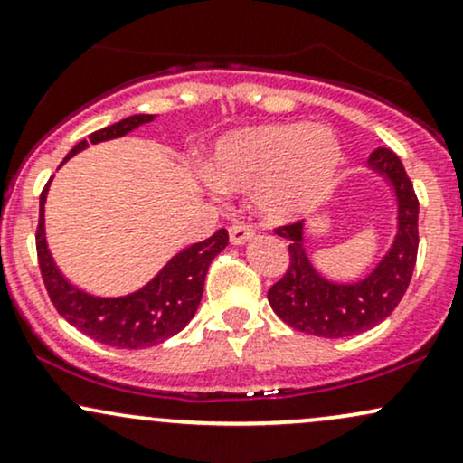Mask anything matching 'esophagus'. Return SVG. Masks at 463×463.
Here are the masks:
<instances>
[{
    "mask_svg": "<svg viewBox=\"0 0 463 463\" xmlns=\"http://www.w3.org/2000/svg\"><path fill=\"white\" fill-rule=\"evenodd\" d=\"M252 237H254V228L252 226L243 224V222H239V224L231 226V243H232V246H243V243H248Z\"/></svg>",
    "mask_w": 463,
    "mask_h": 463,
    "instance_id": "1",
    "label": "esophagus"
}]
</instances>
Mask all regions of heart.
Returning a JSON list of instances; mask_svg holds the SVG:
<instances>
[{
  "mask_svg": "<svg viewBox=\"0 0 463 463\" xmlns=\"http://www.w3.org/2000/svg\"><path fill=\"white\" fill-rule=\"evenodd\" d=\"M342 163V143L326 126L265 124L217 141L204 172L217 189L252 195L259 213L280 224L320 209Z\"/></svg>",
  "mask_w": 463,
  "mask_h": 463,
  "instance_id": "obj_1",
  "label": "heart"
}]
</instances>
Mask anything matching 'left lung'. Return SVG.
<instances>
[{
	"mask_svg": "<svg viewBox=\"0 0 463 463\" xmlns=\"http://www.w3.org/2000/svg\"><path fill=\"white\" fill-rule=\"evenodd\" d=\"M368 165L394 189L398 231L390 252L357 283H333L313 268L305 248V224L276 228L289 239V268L268 291L276 316L291 328L317 337H350L383 322L405 296L418 257V198L401 158L376 147Z\"/></svg>",
	"mask_w": 463,
	"mask_h": 463,
	"instance_id": "obj_1",
	"label": "left lung"
}]
</instances>
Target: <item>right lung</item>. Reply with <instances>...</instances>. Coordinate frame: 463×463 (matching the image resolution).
Here are the masks:
<instances>
[{
    "label": "right lung",
    "instance_id": "add662e5",
    "mask_svg": "<svg viewBox=\"0 0 463 463\" xmlns=\"http://www.w3.org/2000/svg\"><path fill=\"white\" fill-rule=\"evenodd\" d=\"M154 115H132L117 121L113 126L91 132L89 141L102 143L124 137L139 128L141 124H150ZM89 147L87 141H80L67 154L65 161L73 154ZM62 161V163H65ZM50 183L45 184L39 202V226H36V254H39L41 276L50 300L56 311L78 331L115 348H150L165 342L172 335L183 331L198 311L204 291V279L209 265L217 254L228 246L226 228L213 232L204 241L180 250L167 265L146 287L119 298H99L87 291L73 287L58 272L54 259L45 241V198Z\"/></svg>",
    "mask_w": 463,
    "mask_h": 463
}]
</instances>
